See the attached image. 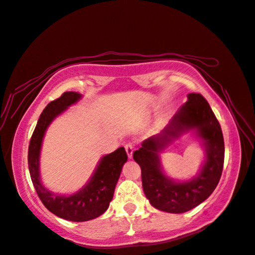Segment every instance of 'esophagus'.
I'll list each match as a JSON object with an SVG mask.
<instances>
[{
    "mask_svg": "<svg viewBox=\"0 0 255 255\" xmlns=\"http://www.w3.org/2000/svg\"><path fill=\"white\" fill-rule=\"evenodd\" d=\"M125 148H126V152L129 158L132 157V152H133V145L131 143H127L125 145Z\"/></svg>",
    "mask_w": 255,
    "mask_h": 255,
    "instance_id": "esophagus-1",
    "label": "esophagus"
}]
</instances>
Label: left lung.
Listing matches in <instances>:
<instances>
[{
  "mask_svg": "<svg viewBox=\"0 0 255 255\" xmlns=\"http://www.w3.org/2000/svg\"><path fill=\"white\" fill-rule=\"evenodd\" d=\"M189 128H196L204 140L207 157L197 178L187 183H174L162 174L158 152L164 145ZM225 145L219 122L200 93L188 94V101L159 135L149 137L132 157L141 170L143 190L150 205L172 214L185 213L205 201L221 180Z\"/></svg>",
  "mask_w": 255,
  "mask_h": 255,
  "instance_id": "8db88e82",
  "label": "left lung"
}]
</instances>
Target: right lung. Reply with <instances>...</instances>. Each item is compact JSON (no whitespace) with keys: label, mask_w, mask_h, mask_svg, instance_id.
Wrapping results in <instances>:
<instances>
[{"label":"right lung","mask_w":255,"mask_h":255,"mask_svg":"<svg viewBox=\"0 0 255 255\" xmlns=\"http://www.w3.org/2000/svg\"><path fill=\"white\" fill-rule=\"evenodd\" d=\"M80 98L81 94L76 92H64L56 100L49 102L38 119L28 148L29 172L38 197L54 215L72 222H86L105 213L114 197L124 163H126L128 158L124 147H119L103 156L90 182L75 195L57 196L44 188L39 176V153L42 137L56 116Z\"/></svg>","instance_id":"add662e5"}]
</instances>
